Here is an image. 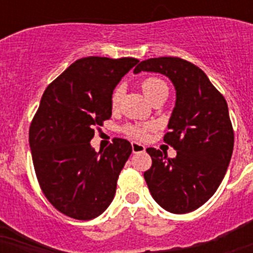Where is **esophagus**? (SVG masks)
I'll use <instances>...</instances> for the list:
<instances>
[{
    "mask_svg": "<svg viewBox=\"0 0 253 253\" xmlns=\"http://www.w3.org/2000/svg\"><path fill=\"white\" fill-rule=\"evenodd\" d=\"M131 151H133V153H140V152L146 151V146H143L138 142H133L131 143Z\"/></svg>",
    "mask_w": 253,
    "mask_h": 253,
    "instance_id": "obj_1",
    "label": "esophagus"
}]
</instances>
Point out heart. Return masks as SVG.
<instances>
[{
	"label": "heart",
	"mask_w": 253,
	"mask_h": 253,
	"mask_svg": "<svg viewBox=\"0 0 253 253\" xmlns=\"http://www.w3.org/2000/svg\"><path fill=\"white\" fill-rule=\"evenodd\" d=\"M163 87H166V84H165L162 80L156 77L146 78V80L142 82V90L143 92L146 93L147 97L153 95L156 91H158L160 88H163ZM120 99H122V87L119 86L116 87L115 90H114L113 95H111V104H113V106H116V105L119 104ZM151 129V124H129L125 126L124 131L131 138L144 139V138L148 137V133Z\"/></svg>",
	"instance_id": "heart-1"
}]
</instances>
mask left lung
<instances>
[{"label":"left lung","instance_id":"left-lung-1","mask_svg":"<svg viewBox=\"0 0 253 253\" xmlns=\"http://www.w3.org/2000/svg\"><path fill=\"white\" fill-rule=\"evenodd\" d=\"M142 71L165 75L175 86L176 104L163 140L177 151L169 158L147 148L152 167L144 180L163 209L190 213L214 195L231 162L234 134L227 101L202 69L181 58L143 60L134 73Z\"/></svg>","mask_w":253,"mask_h":253}]
</instances>
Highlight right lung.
I'll return each mask as SVG.
<instances>
[{
  "label": "right lung",
  "instance_id": "add662e5",
  "mask_svg": "<svg viewBox=\"0 0 253 253\" xmlns=\"http://www.w3.org/2000/svg\"><path fill=\"white\" fill-rule=\"evenodd\" d=\"M139 60L87 57L76 60L44 91L29 130L39 185L50 204L78 220L99 216L113 202L120 171L131 153L115 138L99 153L96 126L111 118V95Z\"/></svg>",
  "mask_w": 253,
  "mask_h": 253
}]
</instances>
